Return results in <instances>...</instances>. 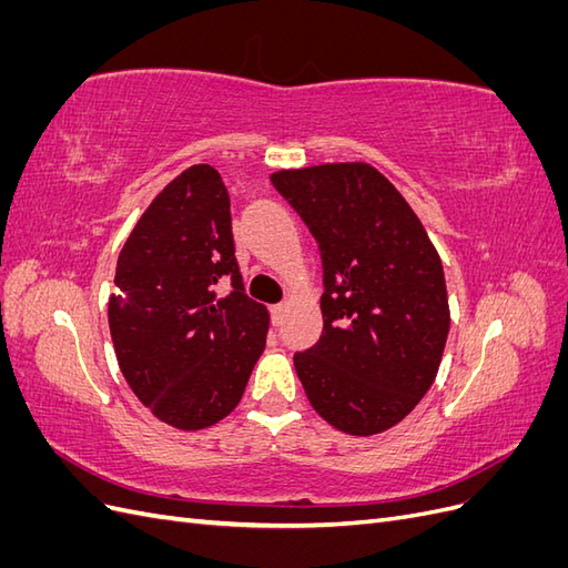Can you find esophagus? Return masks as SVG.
<instances>
[{
	"label": "esophagus",
	"mask_w": 568,
	"mask_h": 568,
	"mask_svg": "<svg viewBox=\"0 0 568 568\" xmlns=\"http://www.w3.org/2000/svg\"><path fill=\"white\" fill-rule=\"evenodd\" d=\"M270 315H272V324L280 326L284 322V315H286V303H277L270 307Z\"/></svg>",
	"instance_id": "esophagus-1"
}]
</instances>
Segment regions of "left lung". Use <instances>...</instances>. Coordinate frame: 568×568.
<instances>
[{
    "instance_id": "obj_1",
    "label": "left lung",
    "mask_w": 568,
    "mask_h": 568,
    "mask_svg": "<svg viewBox=\"0 0 568 568\" xmlns=\"http://www.w3.org/2000/svg\"><path fill=\"white\" fill-rule=\"evenodd\" d=\"M272 184L315 236L324 329L294 355L307 400L351 436L405 419L432 388L450 332L438 251L369 163L280 170Z\"/></svg>"
}]
</instances>
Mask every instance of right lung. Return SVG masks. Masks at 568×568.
Here are the masks:
<instances>
[{
  "instance_id": "1",
  "label": "right lung",
  "mask_w": 568,
  "mask_h": 568,
  "mask_svg": "<svg viewBox=\"0 0 568 568\" xmlns=\"http://www.w3.org/2000/svg\"><path fill=\"white\" fill-rule=\"evenodd\" d=\"M267 324V307L244 294L225 182L205 163L186 168L118 255L109 326L120 372L153 417L199 432L242 400Z\"/></svg>"
}]
</instances>
